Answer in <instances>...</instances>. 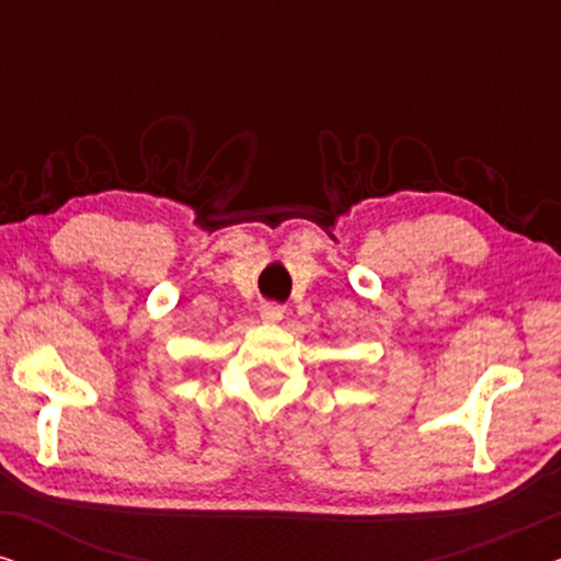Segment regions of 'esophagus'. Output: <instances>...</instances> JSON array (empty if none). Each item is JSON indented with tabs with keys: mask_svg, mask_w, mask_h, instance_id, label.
I'll return each instance as SVG.
<instances>
[{
	"mask_svg": "<svg viewBox=\"0 0 561 561\" xmlns=\"http://www.w3.org/2000/svg\"><path fill=\"white\" fill-rule=\"evenodd\" d=\"M260 317H263L265 321H271V324H273V321H280L283 319V309H280L278 304H265L263 311H260Z\"/></svg>",
	"mask_w": 561,
	"mask_h": 561,
	"instance_id": "obj_1",
	"label": "esophagus"
}]
</instances>
